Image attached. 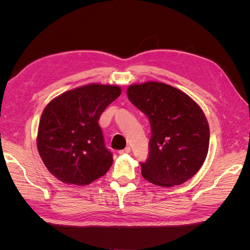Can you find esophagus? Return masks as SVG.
Returning a JSON list of instances; mask_svg holds the SVG:
<instances>
[{"mask_svg": "<svg viewBox=\"0 0 250 250\" xmlns=\"http://www.w3.org/2000/svg\"><path fill=\"white\" fill-rule=\"evenodd\" d=\"M130 152H131V148L130 147H126L125 149L119 151L120 154H126V153H130Z\"/></svg>", "mask_w": 250, "mask_h": 250, "instance_id": "obj_1", "label": "esophagus"}]
</instances>
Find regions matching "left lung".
Returning <instances> with one entry per match:
<instances>
[{
    "mask_svg": "<svg viewBox=\"0 0 250 250\" xmlns=\"http://www.w3.org/2000/svg\"><path fill=\"white\" fill-rule=\"evenodd\" d=\"M129 101L149 119L151 138L142 175L151 184L173 187L199 171L208 151L209 127L199 105L162 82L130 85Z\"/></svg>",
    "mask_w": 250,
    "mask_h": 250,
    "instance_id": "left-lung-1",
    "label": "left lung"
}]
</instances>
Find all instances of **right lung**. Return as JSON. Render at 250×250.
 Masks as SVG:
<instances>
[{"instance_id":"1","label":"right lung","mask_w":250,"mask_h":250,"mask_svg":"<svg viewBox=\"0 0 250 250\" xmlns=\"http://www.w3.org/2000/svg\"><path fill=\"white\" fill-rule=\"evenodd\" d=\"M120 95L117 85L88 84L62 94L43 109L37 149L56 178L85 186L109 170L112 154L98 121Z\"/></svg>"}]
</instances>
